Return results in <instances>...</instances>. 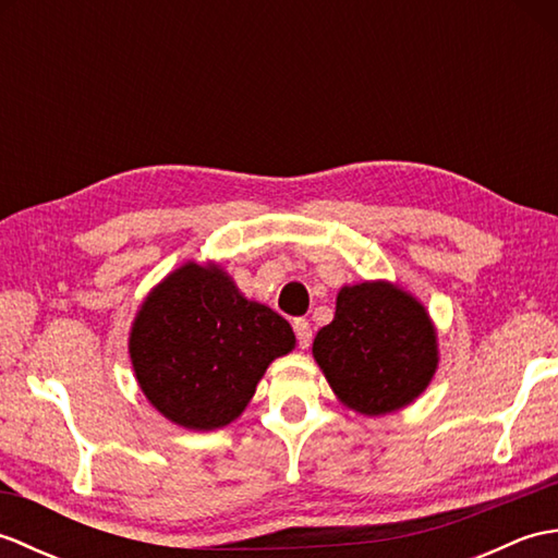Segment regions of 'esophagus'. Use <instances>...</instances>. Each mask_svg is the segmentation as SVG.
I'll list each match as a JSON object with an SVG mask.
<instances>
[{
  "mask_svg": "<svg viewBox=\"0 0 558 558\" xmlns=\"http://www.w3.org/2000/svg\"><path fill=\"white\" fill-rule=\"evenodd\" d=\"M294 336H298V345L302 348V350H306L312 345V326H310V322H306V318H294Z\"/></svg>",
  "mask_w": 558,
  "mask_h": 558,
  "instance_id": "esophagus-1",
  "label": "esophagus"
}]
</instances>
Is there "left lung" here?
Segmentation results:
<instances>
[{"instance_id": "8db88e82", "label": "left lung", "mask_w": 558, "mask_h": 558, "mask_svg": "<svg viewBox=\"0 0 558 558\" xmlns=\"http://www.w3.org/2000/svg\"><path fill=\"white\" fill-rule=\"evenodd\" d=\"M314 360L342 402L386 414L417 398L436 369V333L424 306L388 282L338 292L333 322L314 338Z\"/></svg>"}]
</instances>
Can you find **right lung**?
<instances>
[{
  "instance_id": "add662e5",
  "label": "right lung",
  "mask_w": 558,
  "mask_h": 558,
  "mask_svg": "<svg viewBox=\"0 0 558 558\" xmlns=\"http://www.w3.org/2000/svg\"><path fill=\"white\" fill-rule=\"evenodd\" d=\"M294 348L290 324L244 300L216 266L186 264L153 290L129 352L146 398L186 429H218L242 414L266 366Z\"/></svg>"
}]
</instances>
